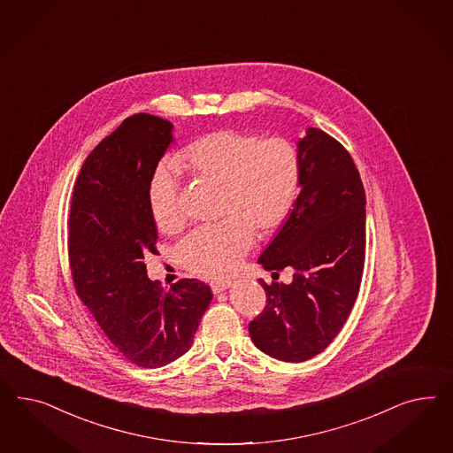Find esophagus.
Returning a JSON list of instances; mask_svg holds the SVG:
<instances>
[{"instance_id":"obj_1","label":"esophagus","mask_w":453,"mask_h":453,"mask_svg":"<svg viewBox=\"0 0 453 453\" xmlns=\"http://www.w3.org/2000/svg\"><path fill=\"white\" fill-rule=\"evenodd\" d=\"M233 284L234 280H231V279H218V280H211V288H212L214 294H220L226 288H231Z\"/></svg>"}]
</instances>
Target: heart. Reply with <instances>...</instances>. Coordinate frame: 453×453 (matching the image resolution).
<instances>
[{
  "mask_svg": "<svg viewBox=\"0 0 453 453\" xmlns=\"http://www.w3.org/2000/svg\"><path fill=\"white\" fill-rule=\"evenodd\" d=\"M196 176L220 184L216 224L186 235L178 247L180 264L194 274L233 273L254 242V227L269 231L288 216L299 192L301 157L284 137H259L222 129L196 139L179 154ZM148 206L159 231H179L186 216L179 203L178 165L163 161L148 184Z\"/></svg>",
  "mask_w": 453,
  "mask_h": 453,
  "instance_id": "1",
  "label": "heart"
}]
</instances>
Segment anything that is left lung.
<instances>
[{
    "mask_svg": "<svg viewBox=\"0 0 453 453\" xmlns=\"http://www.w3.org/2000/svg\"><path fill=\"white\" fill-rule=\"evenodd\" d=\"M297 151L301 192L257 261L273 274L292 269V282L259 279L267 305L249 324L256 347L284 362L312 358L341 332L365 259V191L350 154L317 127Z\"/></svg>",
    "mask_w": 453,
    "mask_h": 453,
    "instance_id": "left-lung-1",
    "label": "left lung"
}]
</instances>
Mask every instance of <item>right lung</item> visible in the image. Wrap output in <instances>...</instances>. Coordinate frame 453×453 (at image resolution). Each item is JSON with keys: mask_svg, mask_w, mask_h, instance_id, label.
I'll list each match as a JSON object with an SVG mask.
<instances>
[{"mask_svg": "<svg viewBox=\"0 0 453 453\" xmlns=\"http://www.w3.org/2000/svg\"><path fill=\"white\" fill-rule=\"evenodd\" d=\"M173 141L167 119L146 112L124 119L86 157L69 212L76 292L114 347L144 369L184 356L212 301L197 279L169 290L148 279L144 256L157 252L148 184Z\"/></svg>", "mask_w": 453, "mask_h": 453, "instance_id": "add662e5", "label": "right lung"}]
</instances>
